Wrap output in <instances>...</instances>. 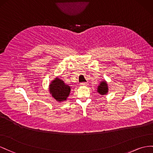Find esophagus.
Listing matches in <instances>:
<instances>
[{"mask_svg": "<svg viewBox=\"0 0 153 153\" xmlns=\"http://www.w3.org/2000/svg\"><path fill=\"white\" fill-rule=\"evenodd\" d=\"M88 82H81V83H80V86H88Z\"/></svg>", "mask_w": 153, "mask_h": 153, "instance_id": "1", "label": "esophagus"}]
</instances>
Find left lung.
<instances>
[{"label":"left lung","instance_id":"1","mask_svg":"<svg viewBox=\"0 0 153 153\" xmlns=\"http://www.w3.org/2000/svg\"><path fill=\"white\" fill-rule=\"evenodd\" d=\"M109 91V87L106 80H103L100 82L99 85L97 86V92H98L100 95H107Z\"/></svg>","mask_w":153,"mask_h":153}]
</instances>
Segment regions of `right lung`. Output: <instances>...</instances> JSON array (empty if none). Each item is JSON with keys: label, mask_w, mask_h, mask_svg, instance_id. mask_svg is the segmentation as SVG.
Instances as JSON below:
<instances>
[{"label": "right lung", "mask_w": 153, "mask_h": 153, "mask_svg": "<svg viewBox=\"0 0 153 153\" xmlns=\"http://www.w3.org/2000/svg\"><path fill=\"white\" fill-rule=\"evenodd\" d=\"M72 87L66 85L65 82L56 77L51 81L49 86V93L51 96L58 102L66 101L71 93Z\"/></svg>", "instance_id": "obj_1"}]
</instances>
